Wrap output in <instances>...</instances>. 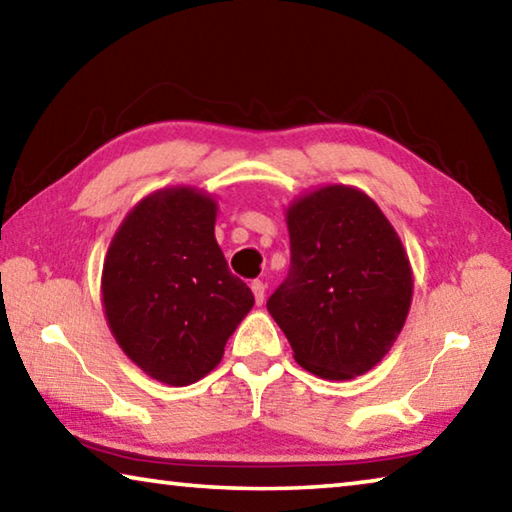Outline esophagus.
Segmentation results:
<instances>
[{"label": "esophagus", "mask_w": 512, "mask_h": 512, "mask_svg": "<svg viewBox=\"0 0 512 512\" xmlns=\"http://www.w3.org/2000/svg\"><path fill=\"white\" fill-rule=\"evenodd\" d=\"M250 289H253V296H255L257 305H262L264 296H266V284L262 280H255L253 284H250Z\"/></svg>", "instance_id": "1"}]
</instances>
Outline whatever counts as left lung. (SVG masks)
<instances>
[{
	"instance_id": "left-lung-1",
	"label": "left lung",
	"mask_w": 512,
	"mask_h": 512,
	"mask_svg": "<svg viewBox=\"0 0 512 512\" xmlns=\"http://www.w3.org/2000/svg\"><path fill=\"white\" fill-rule=\"evenodd\" d=\"M291 268L266 302L293 359L345 381L393 348L413 298V271L386 214L350 185H325L287 207Z\"/></svg>"
}]
</instances>
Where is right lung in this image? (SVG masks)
Masks as SVG:
<instances>
[{"mask_svg": "<svg viewBox=\"0 0 512 512\" xmlns=\"http://www.w3.org/2000/svg\"><path fill=\"white\" fill-rule=\"evenodd\" d=\"M216 210L196 187L158 189L126 214L103 262L110 332L162 384L189 386L212 372L255 305L216 244Z\"/></svg>", "mask_w": 512, "mask_h": 512, "instance_id": "add662e5", "label": "right lung"}]
</instances>
